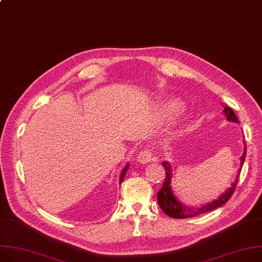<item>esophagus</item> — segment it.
<instances>
[{"instance_id": "34e87169", "label": "esophagus", "mask_w": 262, "mask_h": 262, "mask_svg": "<svg viewBox=\"0 0 262 262\" xmlns=\"http://www.w3.org/2000/svg\"><path fill=\"white\" fill-rule=\"evenodd\" d=\"M154 159H155V158H154L151 152H150L148 149H143V150H141L140 152H139V155L137 156L138 162L143 163V164H146V163L152 161Z\"/></svg>"}]
</instances>
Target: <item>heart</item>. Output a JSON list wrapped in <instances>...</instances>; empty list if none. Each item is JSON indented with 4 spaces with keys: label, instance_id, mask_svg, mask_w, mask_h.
<instances>
[{
    "label": "heart",
    "instance_id": "obj_1",
    "mask_svg": "<svg viewBox=\"0 0 262 262\" xmlns=\"http://www.w3.org/2000/svg\"><path fill=\"white\" fill-rule=\"evenodd\" d=\"M162 111L164 116H170L180 110V103L176 99H168L162 104Z\"/></svg>",
    "mask_w": 262,
    "mask_h": 262
}]
</instances>
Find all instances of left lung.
<instances>
[{
	"label": "left lung",
	"mask_w": 262,
	"mask_h": 262,
	"mask_svg": "<svg viewBox=\"0 0 262 262\" xmlns=\"http://www.w3.org/2000/svg\"><path fill=\"white\" fill-rule=\"evenodd\" d=\"M223 115L225 116V118L228 121L235 122V123H239V121H238L235 113L233 112V110L231 107L224 105ZM243 143H245V141H243ZM246 156H247V146H245V150H243V154L240 158L241 163H240V168L238 169V172L236 175V179L231 184V186L228 189H225L217 199L208 202L204 205H200V206L185 205L184 203L180 202L177 199V197L175 196V194H173V191L171 189V181H172V175H173L172 166L168 161H163L162 165L165 168V176L166 177H165L162 187L159 190L158 195H157V198H158V204L161 207V210L169 217L176 218V219H184V218L196 217L198 215L211 212V211L215 210V208L220 207L221 205H223L224 203L229 201V199L232 197V195L234 193L242 165H243V163H245V160H246Z\"/></svg>",
	"instance_id": "left-lung-1"
}]
</instances>
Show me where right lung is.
<instances>
[{
	"label": "right lung",
	"mask_w": 262,
	"mask_h": 262,
	"mask_svg": "<svg viewBox=\"0 0 262 262\" xmlns=\"http://www.w3.org/2000/svg\"><path fill=\"white\" fill-rule=\"evenodd\" d=\"M128 167H129V163L127 162V163H126V165L124 166V168L122 169V171H121V175H120V183H121L122 181H123V179H124V176L126 175V171H127Z\"/></svg>",
	"instance_id": "add662e5"
}]
</instances>
